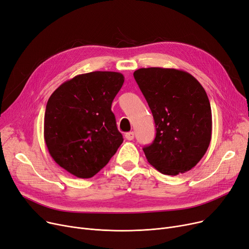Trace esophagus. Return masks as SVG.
Returning <instances> with one entry per match:
<instances>
[{"mask_svg":"<svg viewBox=\"0 0 249 249\" xmlns=\"http://www.w3.org/2000/svg\"><path fill=\"white\" fill-rule=\"evenodd\" d=\"M125 137L127 140H133L134 139V132H127L125 134Z\"/></svg>","mask_w":249,"mask_h":249,"instance_id":"34e87169","label":"esophagus"}]
</instances>
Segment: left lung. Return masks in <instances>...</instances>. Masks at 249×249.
Instances as JSON below:
<instances>
[{"mask_svg":"<svg viewBox=\"0 0 249 249\" xmlns=\"http://www.w3.org/2000/svg\"><path fill=\"white\" fill-rule=\"evenodd\" d=\"M135 81L151 110L156 135L143 147L147 161L163 175L184 174L206 153L212 136L210 102L202 85L187 71L139 69Z\"/></svg>","mask_w":249,"mask_h":249,"instance_id":"8db88e82","label":"left lung"}]
</instances>
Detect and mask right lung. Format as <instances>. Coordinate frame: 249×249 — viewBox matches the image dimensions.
<instances>
[{"label":"right lung","instance_id":"1","mask_svg":"<svg viewBox=\"0 0 249 249\" xmlns=\"http://www.w3.org/2000/svg\"><path fill=\"white\" fill-rule=\"evenodd\" d=\"M124 83L115 71H93L60 85L48 99L44 140L53 160L70 174L89 178L122 144L112 102Z\"/></svg>","mask_w":249,"mask_h":249}]
</instances>
